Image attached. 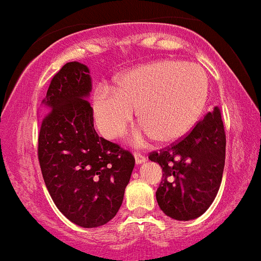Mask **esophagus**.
<instances>
[{
    "label": "esophagus",
    "mask_w": 261,
    "mask_h": 261,
    "mask_svg": "<svg viewBox=\"0 0 261 261\" xmlns=\"http://www.w3.org/2000/svg\"><path fill=\"white\" fill-rule=\"evenodd\" d=\"M135 159H136V163H137V165H140V163H142L146 161V156H145L144 154L138 153V151H135Z\"/></svg>",
    "instance_id": "obj_1"
}]
</instances>
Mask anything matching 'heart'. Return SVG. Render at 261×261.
<instances>
[{"label":"heart","instance_id":"1","mask_svg":"<svg viewBox=\"0 0 261 261\" xmlns=\"http://www.w3.org/2000/svg\"><path fill=\"white\" fill-rule=\"evenodd\" d=\"M208 75L193 62L165 60L138 66L116 81L115 90L102 86L94 98L99 130L117 138L126 130L137 110V144L155 137L174 142L184 137L201 116L208 98Z\"/></svg>","mask_w":261,"mask_h":261}]
</instances>
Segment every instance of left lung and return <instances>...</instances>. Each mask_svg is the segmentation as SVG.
Segmentation results:
<instances>
[{
  "instance_id": "obj_1",
  "label": "left lung",
  "mask_w": 261,
  "mask_h": 261,
  "mask_svg": "<svg viewBox=\"0 0 261 261\" xmlns=\"http://www.w3.org/2000/svg\"><path fill=\"white\" fill-rule=\"evenodd\" d=\"M226 135L220 110L197 121L190 132L149 159L162 168L156 201L166 216L190 221L201 216L216 199L225 167Z\"/></svg>"
}]
</instances>
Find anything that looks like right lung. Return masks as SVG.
Here are the masks:
<instances>
[{
	"instance_id": "obj_1",
	"label": "right lung",
	"mask_w": 261,
	"mask_h": 261,
	"mask_svg": "<svg viewBox=\"0 0 261 261\" xmlns=\"http://www.w3.org/2000/svg\"><path fill=\"white\" fill-rule=\"evenodd\" d=\"M89 69L68 62L50 80L38 138L43 179L60 212L82 227L112 220L123 202L135 156L120 145L99 137Z\"/></svg>"
}]
</instances>
